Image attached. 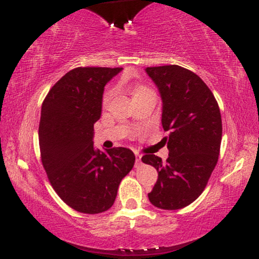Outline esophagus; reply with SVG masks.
<instances>
[{
	"label": "esophagus",
	"mask_w": 259,
	"mask_h": 259,
	"mask_svg": "<svg viewBox=\"0 0 259 259\" xmlns=\"http://www.w3.org/2000/svg\"><path fill=\"white\" fill-rule=\"evenodd\" d=\"M136 158H137V161H136V167H140L141 164V155L139 153H136Z\"/></svg>",
	"instance_id": "obj_1"
}]
</instances>
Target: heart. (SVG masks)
Masks as SVG:
<instances>
[{
	"label": "heart",
	"mask_w": 259,
	"mask_h": 259,
	"mask_svg": "<svg viewBox=\"0 0 259 259\" xmlns=\"http://www.w3.org/2000/svg\"><path fill=\"white\" fill-rule=\"evenodd\" d=\"M132 91H133L134 97H136V95H139L141 93H144V92L150 91V90H148V88H146V87H143V86H137V87L132 88ZM112 98H113V92L112 91H108L107 93L104 95V105H107L108 102L111 101Z\"/></svg>",
	"instance_id": "1"
}]
</instances>
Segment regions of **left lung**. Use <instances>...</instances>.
Segmentation results:
<instances>
[{
	"label": "left lung",
	"mask_w": 259,
	"mask_h": 259,
	"mask_svg": "<svg viewBox=\"0 0 259 259\" xmlns=\"http://www.w3.org/2000/svg\"><path fill=\"white\" fill-rule=\"evenodd\" d=\"M162 100L161 123L168 136V158L154 154L141 160L158 171L148 199L162 210H178L203 192L217 165L222 143V116L210 88L197 74L177 65L147 67Z\"/></svg>",
	"instance_id": "left-lung-1"
}]
</instances>
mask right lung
<instances>
[{"label": "right lung", "mask_w": 259, "mask_h": 259, "mask_svg": "<svg viewBox=\"0 0 259 259\" xmlns=\"http://www.w3.org/2000/svg\"><path fill=\"white\" fill-rule=\"evenodd\" d=\"M122 68L77 67L66 73L42 102L38 144L49 183L77 212L101 213L114 204L119 184L133 168L128 148L93 146L106 83Z\"/></svg>", "instance_id": "1"}]
</instances>
